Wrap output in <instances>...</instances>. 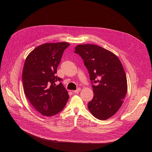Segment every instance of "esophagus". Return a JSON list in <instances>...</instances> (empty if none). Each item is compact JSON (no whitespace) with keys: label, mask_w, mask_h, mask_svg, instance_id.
I'll list each match as a JSON object with an SVG mask.
<instances>
[{"label":"esophagus","mask_w":152,"mask_h":152,"mask_svg":"<svg viewBox=\"0 0 152 152\" xmlns=\"http://www.w3.org/2000/svg\"><path fill=\"white\" fill-rule=\"evenodd\" d=\"M80 91H81V88H77L76 90H75V91H73V93H76V94H77V93H79V92H80Z\"/></svg>","instance_id":"esophagus-1"}]
</instances>
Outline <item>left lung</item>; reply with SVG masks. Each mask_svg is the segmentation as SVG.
<instances>
[{
  "label": "left lung",
  "instance_id": "left-lung-1",
  "mask_svg": "<svg viewBox=\"0 0 152 152\" xmlns=\"http://www.w3.org/2000/svg\"><path fill=\"white\" fill-rule=\"evenodd\" d=\"M75 52L84 61L92 81L94 97L88 103L92 115L100 120L113 116L121 107L127 94L126 73L117 56L94 44H80Z\"/></svg>",
  "mask_w": 152,
  "mask_h": 152
}]
</instances>
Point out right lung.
I'll return each mask as SVG.
<instances>
[{
	"mask_svg": "<svg viewBox=\"0 0 152 152\" xmlns=\"http://www.w3.org/2000/svg\"><path fill=\"white\" fill-rule=\"evenodd\" d=\"M70 44L62 42L38 46L28 55L22 81L24 92L31 104L44 116H52L61 111L69 99L68 91L56 76L64 50Z\"/></svg>",
	"mask_w": 152,
	"mask_h": 152,
	"instance_id": "add662e5",
	"label": "right lung"
}]
</instances>
